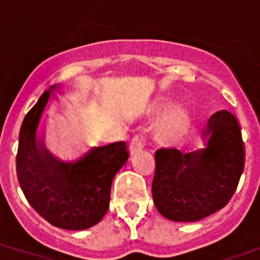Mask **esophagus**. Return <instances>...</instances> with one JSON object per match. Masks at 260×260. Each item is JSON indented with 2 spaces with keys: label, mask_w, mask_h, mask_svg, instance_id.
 <instances>
[{
  "label": "esophagus",
  "mask_w": 260,
  "mask_h": 260,
  "mask_svg": "<svg viewBox=\"0 0 260 260\" xmlns=\"http://www.w3.org/2000/svg\"><path fill=\"white\" fill-rule=\"evenodd\" d=\"M143 147H144V140H143V138L140 135H135L133 138L132 143H130V146H128V152H130V154H135L137 152L142 151Z\"/></svg>",
  "instance_id": "esophagus-1"
}]
</instances>
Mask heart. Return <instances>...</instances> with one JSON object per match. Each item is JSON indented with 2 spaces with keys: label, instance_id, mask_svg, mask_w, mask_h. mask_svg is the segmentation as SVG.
<instances>
[{
  "label": "heart",
  "instance_id": "obj_1",
  "mask_svg": "<svg viewBox=\"0 0 260 260\" xmlns=\"http://www.w3.org/2000/svg\"><path fill=\"white\" fill-rule=\"evenodd\" d=\"M166 103L157 104L153 114H158ZM190 127V114L184 106H175L164 114L156 126V138L165 146L178 144L187 135Z\"/></svg>",
  "mask_w": 260,
  "mask_h": 260
}]
</instances>
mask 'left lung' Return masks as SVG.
Instances as JSON below:
<instances>
[{"instance_id":"left-lung-1","label":"left lung","mask_w":260,"mask_h":260,"mask_svg":"<svg viewBox=\"0 0 260 260\" xmlns=\"http://www.w3.org/2000/svg\"><path fill=\"white\" fill-rule=\"evenodd\" d=\"M204 148L156 152L152 196L157 210L174 222H196L224 208L244 170L239 121L219 111L202 128Z\"/></svg>"}]
</instances>
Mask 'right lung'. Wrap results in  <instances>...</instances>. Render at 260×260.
I'll list each match as a JSON object with an SVG mask.
<instances>
[{
  "mask_svg": "<svg viewBox=\"0 0 260 260\" xmlns=\"http://www.w3.org/2000/svg\"><path fill=\"white\" fill-rule=\"evenodd\" d=\"M54 85L25 116L19 135L16 173L29 205L54 227L82 231L102 220L109 208L114 175L127 161L125 142L92 147L80 158L63 161L45 146L38 132Z\"/></svg>",
  "mask_w": 260,
  "mask_h": 260,
  "instance_id": "1",
  "label": "right lung"
}]
</instances>
